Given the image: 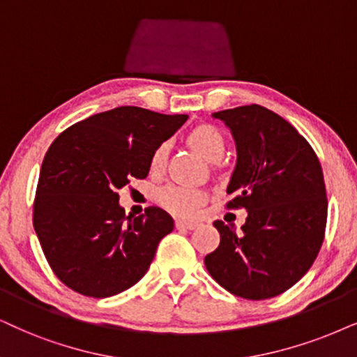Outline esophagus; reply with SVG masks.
<instances>
[{"instance_id": "obj_1", "label": "esophagus", "mask_w": 357, "mask_h": 357, "mask_svg": "<svg viewBox=\"0 0 357 357\" xmlns=\"http://www.w3.org/2000/svg\"><path fill=\"white\" fill-rule=\"evenodd\" d=\"M194 227H196V222H191V220H176V229H188V231H191Z\"/></svg>"}]
</instances>
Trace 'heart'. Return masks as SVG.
I'll return each instance as SVG.
<instances>
[{
	"instance_id": "obj_1",
	"label": "heart",
	"mask_w": 357,
	"mask_h": 357,
	"mask_svg": "<svg viewBox=\"0 0 357 357\" xmlns=\"http://www.w3.org/2000/svg\"><path fill=\"white\" fill-rule=\"evenodd\" d=\"M188 142L194 150L199 151L209 161H218L224 155V137L212 125H199L196 128H192L188 135ZM166 155H168V145L161 143L151 155V171H160L163 168L166 163ZM158 201L161 202V206H165L166 209L174 212V214L191 215L196 211V207L204 201V192L197 188L169 184V186L163 188L158 192Z\"/></svg>"
}]
</instances>
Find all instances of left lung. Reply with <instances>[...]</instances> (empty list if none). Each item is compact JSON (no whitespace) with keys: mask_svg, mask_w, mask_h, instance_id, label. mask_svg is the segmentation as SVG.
Wrapping results in <instances>:
<instances>
[{"mask_svg":"<svg viewBox=\"0 0 357 357\" xmlns=\"http://www.w3.org/2000/svg\"><path fill=\"white\" fill-rule=\"evenodd\" d=\"M237 145L227 209H247L243 234L215 220L219 247L206 255L211 277L245 300L287 291L308 272L326 231L328 199L313 148L285 119L255 105L215 112Z\"/></svg>","mask_w":357,"mask_h":357,"instance_id":"8db88e82","label":"left lung"}]
</instances>
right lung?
<instances>
[{
    "label": "right lung",
    "instance_id": "1",
    "mask_svg": "<svg viewBox=\"0 0 357 357\" xmlns=\"http://www.w3.org/2000/svg\"><path fill=\"white\" fill-rule=\"evenodd\" d=\"M186 120L119 107L77 121L49 146L33 224L52 272L70 290L107 298L146 273L174 220L155 206L126 215L116 191L146 178L153 151Z\"/></svg>",
    "mask_w": 357,
    "mask_h": 357
}]
</instances>
